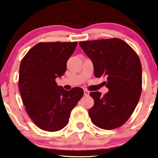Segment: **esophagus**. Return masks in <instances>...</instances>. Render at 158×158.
Listing matches in <instances>:
<instances>
[{
    "mask_svg": "<svg viewBox=\"0 0 158 158\" xmlns=\"http://www.w3.org/2000/svg\"><path fill=\"white\" fill-rule=\"evenodd\" d=\"M84 95H85V96H89V91H88L87 90H86V89H85V90H84Z\"/></svg>",
    "mask_w": 158,
    "mask_h": 158,
    "instance_id": "esophagus-1",
    "label": "esophagus"
}]
</instances>
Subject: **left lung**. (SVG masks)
Returning <instances> with one entry per match:
<instances>
[{
  "instance_id": "8db88e82",
  "label": "left lung",
  "mask_w": 158,
  "mask_h": 158,
  "mask_svg": "<svg viewBox=\"0 0 158 158\" xmlns=\"http://www.w3.org/2000/svg\"><path fill=\"white\" fill-rule=\"evenodd\" d=\"M80 46L93 62L96 78L106 77L109 91L91 92L94 105L89 109L92 123L114 129L126 123L142 93V64L136 52L124 40L109 38L82 41Z\"/></svg>"
}]
</instances>
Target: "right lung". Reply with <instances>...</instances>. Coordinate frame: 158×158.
Listing matches in <instances>:
<instances>
[{"instance_id":"1","label":"right lung","mask_w":158,"mask_h":158,"mask_svg":"<svg viewBox=\"0 0 158 158\" xmlns=\"http://www.w3.org/2000/svg\"><path fill=\"white\" fill-rule=\"evenodd\" d=\"M76 46L77 42H41L20 62L19 87L23 102L34 123L46 131L67 126L71 111L84 94L82 88L67 91L56 82L66 71Z\"/></svg>"}]
</instances>
